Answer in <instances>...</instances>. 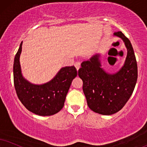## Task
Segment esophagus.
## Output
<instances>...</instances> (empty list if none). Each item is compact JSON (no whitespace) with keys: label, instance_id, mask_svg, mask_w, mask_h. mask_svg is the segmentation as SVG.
Returning <instances> with one entry per match:
<instances>
[{"label":"esophagus","instance_id":"34e87169","mask_svg":"<svg viewBox=\"0 0 147 147\" xmlns=\"http://www.w3.org/2000/svg\"><path fill=\"white\" fill-rule=\"evenodd\" d=\"M74 65H75L76 68L77 69V70L78 71L80 67V63L78 61V62H76V63H75V64H74Z\"/></svg>","mask_w":147,"mask_h":147}]
</instances>
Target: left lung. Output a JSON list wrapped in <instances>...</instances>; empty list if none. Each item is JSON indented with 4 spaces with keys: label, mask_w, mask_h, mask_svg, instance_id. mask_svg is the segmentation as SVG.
<instances>
[{
    "label": "left lung",
    "mask_w": 147,
    "mask_h": 147,
    "mask_svg": "<svg viewBox=\"0 0 147 147\" xmlns=\"http://www.w3.org/2000/svg\"><path fill=\"white\" fill-rule=\"evenodd\" d=\"M114 35L123 39L127 54L122 68L116 74L107 73L101 68L99 54L81 64L78 76L83 81L88 106L96 113L113 115L119 112L129 100L138 78V67L131 43L122 32Z\"/></svg>",
    "instance_id": "8db88e82"
}]
</instances>
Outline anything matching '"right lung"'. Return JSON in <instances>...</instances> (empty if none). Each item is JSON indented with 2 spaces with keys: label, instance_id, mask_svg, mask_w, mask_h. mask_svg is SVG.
Wrapping results in <instances>:
<instances>
[{
  "label": "right lung",
  "instance_id": "add662e5",
  "mask_svg": "<svg viewBox=\"0 0 147 147\" xmlns=\"http://www.w3.org/2000/svg\"><path fill=\"white\" fill-rule=\"evenodd\" d=\"M22 45L16 54L13 63V82L18 99L32 113L39 116H51L64 106L66 95L72 80L77 76L74 66L61 69L56 76L46 84H33L23 78L20 57Z\"/></svg>",
  "mask_w": 147,
  "mask_h": 147
}]
</instances>
